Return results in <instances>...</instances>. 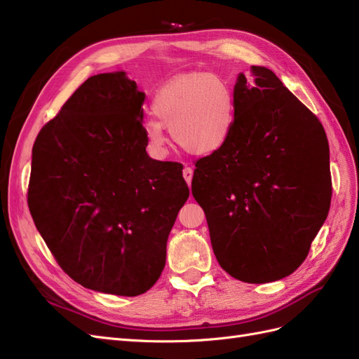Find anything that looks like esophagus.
Returning <instances> with one entry per match:
<instances>
[{
    "mask_svg": "<svg viewBox=\"0 0 359 359\" xmlns=\"http://www.w3.org/2000/svg\"><path fill=\"white\" fill-rule=\"evenodd\" d=\"M182 177H184V180H186V182L189 184H191V180H193V169L191 168H189V166H186L184 168V170H182Z\"/></svg>",
    "mask_w": 359,
    "mask_h": 359,
    "instance_id": "1",
    "label": "esophagus"
}]
</instances>
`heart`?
I'll use <instances>...</instances> for the list:
<instances>
[{"instance_id": "obj_1", "label": "heart", "mask_w": 359, "mask_h": 359, "mask_svg": "<svg viewBox=\"0 0 359 359\" xmlns=\"http://www.w3.org/2000/svg\"><path fill=\"white\" fill-rule=\"evenodd\" d=\"M151 109L157 119L149 118L142 126L151 154H168L166 127L187 153L211 156L232 135L235 94L231 83L219 74L190 73L161 86Z\"/></svg>"}]
</instances>
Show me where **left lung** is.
Wrapping results in <instances>:
<instances>
[{"mask_svg": "<svg viewBox=\"0 0 359 359\" xmlns=\"http://www.w3.org/2000/svg\"><path fill=\"white\" fill-rule=\"evenodd\" d=\"M236 78L235 124L226 145L196 161L191 181L220 266L245 283L290 276L331 205L325 130L274 72Z\"/></svg>", "mask_w": 359, "mask_h": 359, "instance_id": "1", "label": "left lung"}]
</instances>
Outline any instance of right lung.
<instances>
[{
	"label": "right lung",
	"mask_w": 359,
	"mask_h": 359,
	"mask_svg": "<svg viewBox=\"0 0 359 359\" xmlns=\"http://www.w3.org/2000/svg\"><path fill=\"white\" fill-rule=\"evenodd\" d=\"M145 93L126 72L86 79L32 147L28 206L76 283L136 297L153 287L189 199L182 165L147 154Z\"/></svg>",
	"instance_id": "right-lung-1"
}]
</instances>
